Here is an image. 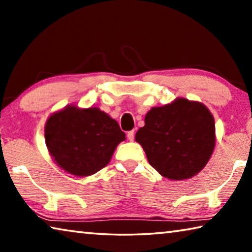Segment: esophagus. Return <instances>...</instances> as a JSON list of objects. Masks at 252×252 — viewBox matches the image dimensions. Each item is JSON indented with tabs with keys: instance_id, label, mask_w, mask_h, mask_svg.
I'll return each mask as SVG.
<instances>
[{
	"instance_id": "esophagus-1",
	"label": "esophagus",
	"mask_w": 252,
	"mask_h": 252,
	"mask_svg": "<svg viewBox=\"0 0 252 252\" xmlns=\"http://www.w3.org/2000/svg\"><path fill=\"white\" fill-rule=\"evenodd\" d=\"M127 139H129V141H133V139H134V131H129V132H127Z\"/></svg>"
}]
</instances>
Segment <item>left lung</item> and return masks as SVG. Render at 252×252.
Instances as JSON below:
<instances>
[{"instance_id":"left-lung-1","label":"left lung","mask_w":252,"mask_h":252,"mask_svg":"<svg viewBox=\"0 0 252 252\" xmlns=\"http://www.w3.org/2000/svg\"><path fill=\"white\" fill-rule=\"evenodd\" d=\"M135 141L161 176L170 180L189 179L201 171L212 155L215 120L204 104L178 97L149 111Z\"/></svg>"}]
</instances>
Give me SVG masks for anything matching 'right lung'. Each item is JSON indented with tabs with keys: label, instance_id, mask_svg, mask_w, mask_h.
<instances>
[{
	"label": "right lung",
	"instance_id": "add662e5",
	"mask_svg": "<svg viewBox=\"0 0 252 252\" xmlns=\"http://www.w3.org/2000/svg\"><path fill=\"white\" fill-rule=\"evenodd\" d=\"M45 144L60 168L88 177L109 163L118 144L126 140L118 122L99 108L67 105L53 113L44 127Z\"/></svg>",
	"mask_w": 252,
	"mask_h": 252
}]
</instances>
